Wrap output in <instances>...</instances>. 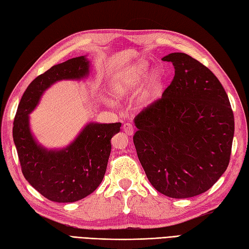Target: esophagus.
<instances>
[{
    "instance_id": "34e87169",
    "label": "esophagus",
    "mask_w": 249,
    "mask_h": 249,
    "mask_svg": "<svg viewBox=\"0 0 249 249\" xmlns=\"http://www.w3.org/2000/svg\"><path fill=\"white\" fill-rule=\"evenodd\" d=\"M123 130L125 131L126 135L128 136H132L133 132H135V128H133V126L130 123H125L123 125Z\"/></svg>"
}]
</instances>
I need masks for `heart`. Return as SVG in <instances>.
<instances>
[{"label": "heart", "instance_id": "b5f03b06", "mask_svg": "<svg viewBox=\"0 0 249 249\" xmlns=\"http://www.w3.org/2000/svg\"><path fill=\"white\" fill-rule=\"evenodd\" d=\"M149 63L147 60H139L132 66L121 71L114 76L110 84V93L114 100H122L129 93L135 91L147 73ZM164 79V72L160 67H156L148 73L143 91L139 102L143 106H147L155 101L160 90Z\"/></svg>", "mask_w": 249, "mask_h": 249}]
</instances>
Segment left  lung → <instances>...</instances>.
<instances>
[{"label":"left lung","instance_id":"8db88e82","mask_svg":"<svg viewBox=\"0 0 249 249\" xmlns=\"http://www.w3.org/2000/svg\"><path fill=\"white\" fill-rule=\"evenodd\" d=\"M175 76L162 98L135 118L137 154L159 193L184 199L205 193L231 159L234 119L218 78L183 53L164 56Z\"/></svg>","mask_w":249,"mask_h":249}]
</instances>
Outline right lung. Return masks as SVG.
Masks as SVG:
<instances>
[{
    "label": "right lung",
    "instance_id": "1",
    "mask_svg": "<svg viewBox=\"0 0 249 249\" xmlns=\"http://www.w3.org/2000/svg\"><path fill=\"white\" fill-rule=\"evenodd\" d=\"M86 55L53 66L30 83L18 106L12 137L22 173L31 186L58 203L82 200L98 188L103 180L111 151V138L121 123H87L73 141L61 149H47L30 130L29 113L44 91L62 80L80 81L89 74Z\"/></svg>",
    "mask_w": 249,
    "mask_h": 249
}]
</instances>
